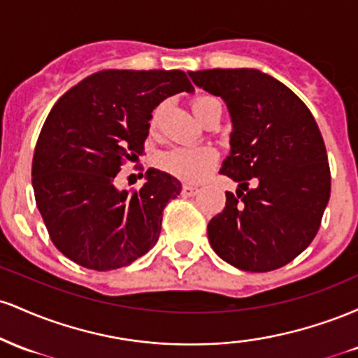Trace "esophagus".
Returning <instances> with one entry per match:
<instances>
[{"label": "esophagus", "mask_w": 358, "mask_h": 358, "mask_svg": "<svg viewBox=\"0 0 358 358\" xmlns=\"http://www.w3.org/2000/svg\"><path fill=\"white\" fill-rule=\"evenodd\" d=\"M182 193H183V196H195L196 193H199V188L192 187V185H183Z\"/></svg>", "instance_id": "34e87169"}]
</instances>
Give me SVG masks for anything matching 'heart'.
<instances>
[{
  "mask_svg": "<svg viewBox=\"0 0 358 358\" xmlns=\"http://www.w3.org/2000/svg\"><path fill=\"white\" fill-rule=\"evenodd\" d=\"M212 97H196L192 102V109L195 116L200 119L203 106ZM158 122V110L151 117V127ZM217 163L215 150L208 146H175L170 150L163 151L156 158V165L159 170L166 171L168 175L182 180L185 183H200L212 173Z\"/></svg>",
  "mask_w": 358,
  "mask_h": 358,
  "instance_id": "heart-1",
  "label": "heart"
}]
</instances>
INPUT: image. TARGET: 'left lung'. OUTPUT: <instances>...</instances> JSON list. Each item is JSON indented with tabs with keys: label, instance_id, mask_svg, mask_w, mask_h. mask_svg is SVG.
Returning a JSON list of instances; mask_svg holds the SVG:
<instances>
[{
	"label": "left lung",
	"instance_id": "obj_1",
	"mask_svg": "<svg viewBox=\"0 0 358 358\" xmlns=\"http://www.w3.org/2000/svg\"><path fill=\"white\" fill-rule=\"evenodd\" d=\"M188 76L227 104L231 153L220 173L243 188L225 192V208L208 222L212 249L242 271L282 268L315 239L330 200V166L313 114L293 90L256 69Z\"/></svg>",
	"mask_w": 358,
	"mask_h": 358
}]
</instances>
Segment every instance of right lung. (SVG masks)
<instances>
[{
    "mask_svg": "<svg viewBox=\"0 0 358 358\" xmlns=\"http://www.w3.org/2000/svg\"><path fill=\"white\" fill-rule=\"evenodd\" d=\"M178 92H193L182 71H101L48 114L31 165L36 207L55 248L82 268H124L158 241L182 183L155 168L139 190L114 180L145 150L153 109Z\"/></svg>",
    "mask_w": 358,
    "mask_h": 358,
    "instance_id": "obj_1",
    "label": "right lung"
}]
</instances>
